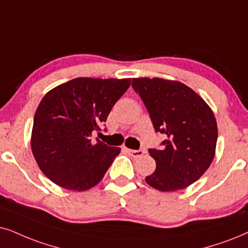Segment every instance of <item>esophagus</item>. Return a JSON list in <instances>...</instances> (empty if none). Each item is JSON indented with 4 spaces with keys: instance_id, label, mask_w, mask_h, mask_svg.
Returning a JSON list of instances; mask_svg holds the SVG:
<instances>
[{
    "instance_id": "obj_1",
    "label": "esophagus",
    "mask_w": 248,
    "mask_h": 248,
    "mask_svg": "<svg viewBox=\"0 0 248 248\" xmlns=\"http://www.w3.org/2000/svg\"><path fill=\"white\" fill-rule=\"evenodd\" d=\"M126 151L129 153L131 156H134V158H140V156H142L145 151L144 150H130V149H126Z\"/></svg>"
}]
</instances>
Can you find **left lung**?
<instances>
[{
	"label": "left lung",
	"mask_w": 248,
	"mask_h": 248,
	"mask_svg": "<svg viewBox=\"0 0 248 248\" xmlns=\"http://www.w3.org/2000/svg\"><path fill=\"white\" fill-rule=\"evenodd\" d=\"M155 133L166 135L160 149H149L155 170L146 176L159 191L191 186L211 166L217 140V124L211 108L198 93L178 81L155 78L133 79Z\"/></svg>",
	"instance_id": "8db88e82"
}]
</instances>
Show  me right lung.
Instances as JSON below:
<instances>
[{"label":"right lung","instance_id":"obj_1","mask_svg":"<svg viewBox=\"0 0 248 248\" xmlns=\"http://www.w3.org/2000/svg\"><path fill=\"white\" fill-rule=\"evenodd\" d=\"M129 86L130 79L77 78L43 97L34 115L31 145L49 180L75 191L102 181L120 147L98 139L93 144L92 136L101 134L112 108Z\"/></svg>","mask_w":248,"mask_h":248}]
</instances>
